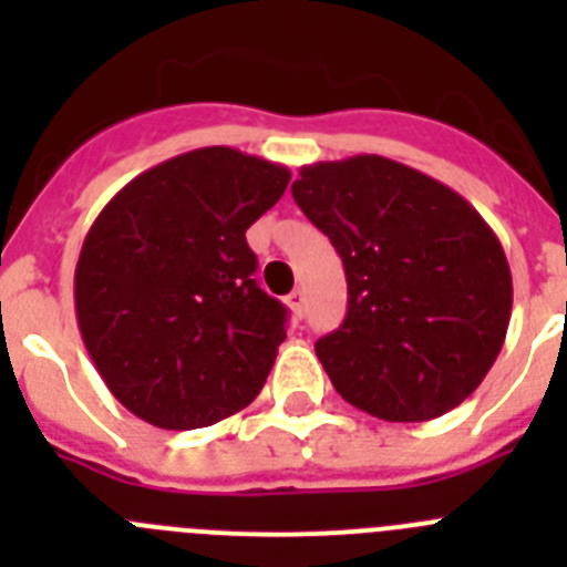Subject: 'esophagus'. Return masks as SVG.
<instances>
[{"mask_svg":"<svg viewBox=\"0 0 567 567\" xmlns=\"http://www.w3.org/2000/svg\"><path fill=\"white\" fill-rule=\"evenodd\" d=\"M287 307L292 309L295 318H303V307H307V292H303V289H295L292 295H287Z\"/></svg>","mask_w":567,"mask_h":567,"instance_id":"34e87169","label":"esophagus"}]
</instances>
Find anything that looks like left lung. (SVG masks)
<instances>
[{"instance_id":"1","label":"left lung","mask_w":567,"mask_h":567,"mask_svg":"<svg viewBox=\"0 0 567 567\" xmlns=\"http://www.w3.org/2000/svg\"><path fill=\"white\" fill-rule=\"evenodd\" d=\"M292 195L346 269L343 323L315 343L340 398L392 423L452 412L508 332L514 287L494 229L452 187L383 155L300 167Z\"/></svg>"}]
</instances>
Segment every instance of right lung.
I'll use <instances>...</instances> for the list:
<instances>
[{"label": "right lung", "mask_w": 567, "mask_h": 567, "mask_svg": "<svg viewBox=\"0 0 567 567\" xmlns=\"http://www.w3.org/2000/svg\"><path fill=\"white\" fill-rule=\"evenodd\" d=\"M289 178L284 164L202 147L135 175L90 227L73 278L79 332L144 423L204 429L267 383L287 309L255 284L247 229Z\"/></svg>", "instance_id": "add662e5"}]
</instances>
